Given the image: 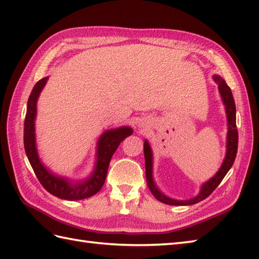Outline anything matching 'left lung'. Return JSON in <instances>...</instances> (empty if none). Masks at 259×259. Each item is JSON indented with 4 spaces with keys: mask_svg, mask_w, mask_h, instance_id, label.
Listing matches in <instances>:
<instances>
[{
    "mask_svg": "<svg viewBox=\"0 0 259 259\" xmlns=\"http://www.w3.org/2000/svg\"><path fill=\"white\" fill-rule=\"evenodd\" d=\"M213 81L218 84V90L221 93L223 102L226 108L227 113V121H228V133H227V150H226V157L224 159V162L222 164L221 169L218 170L217 174L213 176L211 179H209L207 183L201 186L200 192L196 197L191 198L188 200H176L172 198H169L164 196L162 192L158 189L155 181L152 178V151L151 148L148 144V141L145 140L144 144V152H145V162H146V178H147V185L149 187L151 194L155 196L157 200L161 201L167 205L172 206H187V205H194V203L199 202L211 194V192L217 188L218 185L222 183L225 176L227 175L229 169L232 168L233 163L235 161L236 155H237V148H238V131L236 128V106L235 100L233 97L232 90L227 85L226 82L219 75H213Z\"/></svg>",
    "mask_w": 259,
    "mask_h": 259,
    "instance_id": "obj_1",
    "label": "left lung"
}]
</instances>
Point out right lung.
<instances>
[{"label": "right lung", "mask_w": 259, "mask_h": 259, "mask_svg": "<svg viewBox=\"0 0 259 259\" xmlns=\"http://www.w3.org/2000/svg\"><path fill=\"white\" fill-rule=\"evenodd\" d=\"M48 79L47 76V78L36 82L29 97V100H27L24 120V149L26 157L29 159L36 178L47 191L65 200L85 199V198L96 195L102 188L107 177L109 163L114 151L117 150L121 141L133 135L134 130L130 126H121V128L108 130L101 135L97 146L96 168L90 178L81 181V183L76 181L75 184H72L68 179L53 175L40 161L35 146L34 121L36 117V101Z\"/></svg>", "instance_id": "right-lung-1"}]
</instances>
